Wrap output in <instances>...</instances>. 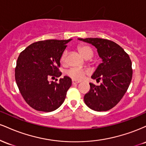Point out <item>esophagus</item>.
<instances>
[{
	"label": "esophagus",
	"instance_id": "obj_1",
	"mask_svg": "<svg viewBox=\"0 0 146 146\" xmlns=\"http://www.w3.org/2000/svg\"><path fill=\"white\" fill-rule=\"evenodd\" d=\"M72 83H73V84H78V83H80V82H79V81H76V80H72Z\"/></svg>",
	"mask_w": 146,
	"mask_h": 146
}]
</instances>
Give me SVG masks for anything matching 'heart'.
Returning <instances> with one entry per match:
<instances>
[{
    "label": "heart",
    "instance_id": "obj_1",
    "mask_svg": "<svg viewBox=\"0 0 146 146\" xmlns=\"http://www.w3.org/2000/svg\"><path fill=\"white\" fill-rule=\"evenodd\" d=\"M78 50L82 56L86 59H90L93 56V51L90 46L87 44H80L78 46ZM67 51H64L60 57V60L62 63L66 61ZM87 73L86 70L80 68H71L66 71V74L74 80H81L84 78Z\"/></svg>",
    "mask_w": 146,
    "mask_h": 146
}]
</instances>
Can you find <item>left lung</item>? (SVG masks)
Masks as SVG:
<instances>
[{
  "instance_id": "obj_1",
  "label": "left lung",
  "mask_w": 146,
  "mask_h": 146,
  "mask_svg": "<svg viewBox=\"0 0 146 146\" xmlns=\"http://www.w3.org/2000/svg\"><path fill=\"white\" fill-rule=\"evenodd\" d=\"M98 49L102 62L91 78L102 80L100 86L90 83L84 97L85 104L95 111H107L115 106L126 93L132 77V62L128 53L113 41L102 38H78Z\"/></svg>"
}]
</instances>
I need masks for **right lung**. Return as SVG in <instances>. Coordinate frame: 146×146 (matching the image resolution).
Here are the masks:
<instances>
[{"label": "right lung", "instance_id": "obj_1", "mask_svg": "<svg viewBox=\"0 0 146 146\" xmlns=\"http://www.w3.org/2000/svg\"><path fill=\"white\" fill-rule=\"evenodd\" d=\"M69 40H46L30 44L18 56L15 79L25 102L38 111L51 112L62 104L71 86V79L60 78L59 83L48 78H59L60 57Z\"/></svg>", "mask_w": 146, "mask_h": 146}]
</instances>
